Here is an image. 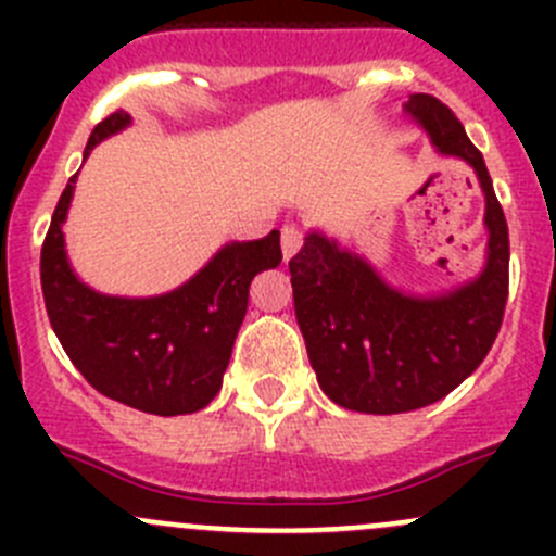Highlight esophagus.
Listing matches in <instances>:
<instances>
[{"instance_id":"esophagus-1","label":"esophagus","mask_w":556,"mask_h":556,"mask_svg":"<svg viewBox=\"0 0 556 556\" xmlns=\"http://www.w3.org/2000/svg\"><path fill=\"white\" fill-rule=\"evenodd\" d=\"M279 233H282V237H279V242H282V255L285 261H290V257L301 250V244H304V231H301L299 223H285Z\"/></svg>"}]
</instances>
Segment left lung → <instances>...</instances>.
Returning a JSON list of instances; mask_svg holds the SVG:
<instances>
[{"instance_id": "left-lung-1", "label": "left lung", "mask_w": 556, "mask_h": 556, "mask_svg": "<svg viewBox=\"0 0 556 556\" xmlns=\"http://www.w3.org/2000/svg\"><path fill=\"white\" fill-rule=\"evenodd\" d=\"M403 110L439 153L473 166L490 242L479 277L422 299L387 285L371 263L319 231L306 237L290 282L309 363L330 401L363 414L414 412L450 395L495 344L508 299V226L484 159L435 97L414 93Z\"/></svg>"}]
</instances>
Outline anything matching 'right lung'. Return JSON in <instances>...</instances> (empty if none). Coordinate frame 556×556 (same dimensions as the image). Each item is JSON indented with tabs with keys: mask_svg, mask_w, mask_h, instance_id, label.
<instances>
[{
	"mask_svg": "<svg viewBox=\"0 0 556 556\" xmlns=\"http://www.w3.org/2000/svg\"><path fill=\"white\" fill-rule=\"evenodd\" d=\"M131 123L106 115L86 144V159ZM75 177L61 193L39 257L45 309L61 346L88 384L139 412L177 417L204 408L220 392L255 274L282 263L279 231L223 247L195 277L153 299L102 295L72 271L64 250Z\"/></svg>",
	"mask_w": 556,
	"mask_h": 556,
	"instance_id": "1",
	"label": "right lung"
}]
</instances>
